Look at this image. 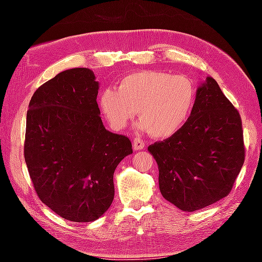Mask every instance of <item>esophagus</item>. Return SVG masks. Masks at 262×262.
Listing matches in <instances>:
<instances>
[{"label": "esophagus", "mask_w": 262, "mask_h": 262, "mask_svg": "<svg viewBox=\"0 0 262 262\" xmlns=\"http://www.w3.org/2000/svg\"><path fill=\"white\" fill-rule=\"evenodd\" d=\"M133 143H134L135 150H141L145 147V142L142 140L141 137H135L134 141H133Z\"/></svg>", "instance_id": "34e87169"}]
</instances>
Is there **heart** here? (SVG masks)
Masks as SVG:
<instances>
[{"label":"heart","instance_id":"obj_1","mask_svg":"<svg viewBox=\"0 0 262 262\" xmlns=\"http://www.w3.org/2000/svg\"><path fill=\"white\" fill-rule=\"evenodd\" d=\"M196 90L189 78L144 70L123 77L99 95V107L114 129L126 128L139 111L141 127L155 139L178 133L192 114Z\"/></svg>","mask_w":262,"mask_h":262}]
</instances>
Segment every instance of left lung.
<instances>
[{
  "instance_id": "8db88e82",
  "label": "left lung",
  "mask_w": 262,
  "mask_h": 262,
  "mask_svg": "<svg viewBox=\"0 0 262 262\" xmlns=\"http://www.w3.org/2000/svg\"><path fill=\"white\" fill-rule=\"evenodd\" d=\"M148 150L159 170V189L185 211L212 205L231 192L245 161L242 118L214 78L198 89L181 129Z\"/></svg>"
}]
</instances>
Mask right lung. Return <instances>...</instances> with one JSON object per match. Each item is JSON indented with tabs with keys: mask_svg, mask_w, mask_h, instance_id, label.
<instances>
[{
	"mask_svg": "<svg viewBox=\"0 0 262 262\" xmlns=\"http://www.w3.org/2000/svg\"><path fill=\"white\" fill-rule=\"evenodd\" d=\"M97 95L90 69L64 70L35 90L26 114L24 158L35 193L73 222L108 209L115 168L133 152L127 136L105 129Z\"/></svg>",
	"mask_w": 262,
	"mask_h": 262,
	"instance_id": "obj_1",
	"label": "right lung"
}]
</instances>
